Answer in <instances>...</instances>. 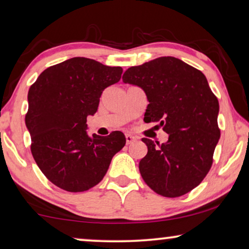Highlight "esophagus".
Here are the masks:
<instances>
[{
    "label": "esophagus",
    "mask_w": 249,
    "mask_h": 249,
    "mask_svg": "<svg viewBox=\"0 0 249 249\" xmlns=\"http://www.w3.org/2000/svg\"><path fill=\"white\" fill-rule=\"evenodd\" d=\"M137 140L136 137H133L131 135H125V142H127V145H131V143H133Z\"/></svg>",
    "instance_id": "esophagus-1"
}]
</instances>
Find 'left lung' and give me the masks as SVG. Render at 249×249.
Listing matches in <instances>:
<instances>
[{
  "instance_id": "obj_1",
  "label": "left lung",
  "mask_w": 249,
  "mask_h": 249,
  "mask_svg": "<svg viewBox=\"0 0 249 249\" xmlns=\"http://www.w3.org/2000/svg\"><path fill=\"white\" fill-rule=\"evenodd\" d=\"M122 81L145 91L146 122H160L167 142L142 140L148 153L140 160L142 178L166 197L189 193L203 181L220 138L219 102L202 71L175 57H160L124 71Z\"/></svg>"
}]
</instances>
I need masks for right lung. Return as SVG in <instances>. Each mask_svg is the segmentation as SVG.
<instances>
[{
	"label": "right lung",
	"mask_w": 249,
	"mask_h": 249,
	"mask_svg": "<svg viewBox=\"0 0 249 249\" xmlns=\"http://www.w3.org/2000/svg\"><path fill=\"white\" fill-rule=\"evenodd\" d=\"M121 74V67L74 57L47 68L30 86L26 124L31 154L53 184L68 192L92 189L124 148L121 131L107 137L86 132V119L98 110L103 89Z\"/></svg>",
	"instance_id": "add662e5"
}]
</instances>
